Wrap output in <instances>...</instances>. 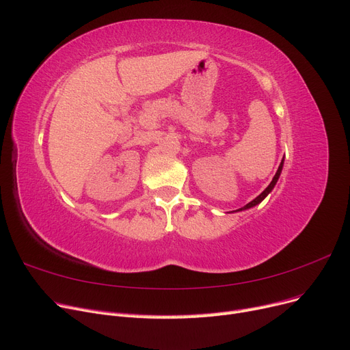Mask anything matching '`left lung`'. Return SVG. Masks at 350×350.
Returning a JSON list of instances; mask_svg holds the SVG:
<instances>
[{
  "instance_id": "8db88e82",
  "label": "left lung",
  "mask_w": 350,
  "mask_h": 350,
  "mask_svg": "<svg viewBox=\"0 0 350 350\" xmlns=\"http://www.w3.org/2000/svg\"><path fill=\"white\" fill-rule=\"evenodd\" d=\"M282 167H283V161L280 162V165H279V169H278V172H276V175H274L273 176V181L269 184V187L266 188V189H264V191L258 196V197H256V198H254L252 201H251V203H248L245 207H242V208H239V210H243V208H250V207H254V206H257L258 203H261V201L264 200V198H266V196L271 191V189H273V187L274 185H276V183H278V179H279V176H280V172H282Z\"/></svg>"
}]
</instances>
